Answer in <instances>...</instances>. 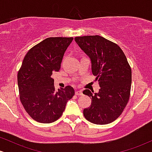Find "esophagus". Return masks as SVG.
<instances>
[{
  "label": "esophagus",
  "instance_id": "34e87169",
  "mask_svg": "<svg viewBox=\"0 0 152 152\" xmlns=\"http://www.w3.org/2000/svg\"><path fill=\"white\" fill-rule=\"evenodd\" d=\"M75 94H76V95H77V96H81L83 94H82L81 91H76V92H75Z\"/></svg>",
  "mask_w": 152,
  "mask_h": 152
}]
</instances>
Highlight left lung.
Here are the masks:
<instances>
[{
  "instance_id": "1",
  "label": "left lung",
  "mask_w": 152,
  "mask_h": 152,
  "mask_svg": "<svg viewBox=\"0 0 152 152\" xmlns=\"http://www.w3.org/2000/svg\"><path fill=\"white\" fill-rule=\"evenodd\" d=\"M75 41L91 58L92 73L101 87L98 94L88 89L83 91L92 99L89 107L83 109V115L96 124L111 123L122 114L129 100L131 66L121 48L102 36H78Z\"/></svg>"
}]
</instances>
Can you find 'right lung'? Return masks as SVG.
Returning <instances> with one entry per match:
<instances>
[{
    "mask_svg": "<svg viewBox=\"0 0 152 152\" xmlns=\"http://www.w3.org/2000/svg\"><path fill=\"white\" fill-rule=\"evenodd\" d=\"M73 37L47 38L26 54L18 73L20 100L35 121L49 124L56 121L74 96L71 86L56 91L52 74L58 71L63 56Z\"/></svg>",
    "mask_w": 152,
    "mask_h": 152,
    "instance_id": "add662e5",
    "label": "right lung"
}]
</instances>
